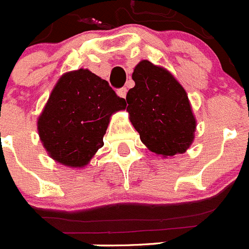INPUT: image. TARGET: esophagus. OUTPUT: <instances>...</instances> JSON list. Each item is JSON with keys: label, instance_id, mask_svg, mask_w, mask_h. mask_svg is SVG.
I'll list each match as a JSON object with an SVG mask.
<instances>
[{"label": "esophagus", "instance_id": "esophagus-1", "mask_svg": "<svg viewBox=\"0 0 249 249\" xmlns=\"http://www.w3.org/2000/svg\"><path fill=\"white\" fill-rule=\"evenodd\" d=\"M117 94H118V96H120V97L126 98V94H127V89H126V87H122V89H118Z\"/></svg>", "mask_w": 249, "mask_h": 249}]
</instances>
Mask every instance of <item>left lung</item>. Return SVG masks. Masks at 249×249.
<instances>
[{"label":"left lung","instance_id":"1","mask_svg":"<svg viewBox=\"0 0 249 249\" xmlns=\"http://www.w3.org/2000/svg\"><path fill=\"white\" fill-rule=\"evenodd\" d=\"M132 80L127 112L142 143L163 158L184 153L193 143L197 121L181 83L147 59L136 66Z\"/></svg>","mask_w":249,"mask_h":249}]
</instances>
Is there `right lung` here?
<instances>
[{
  "label": "right lung",
  "mask_w": 249,
  "mask_h": 249,
  "mask_svg": "<svg viewBox=\"0 0 249 249\" xmlns=\"http://www.w3.org/2000/svg\"><path fill=\"white\" fill-rule=\"evenodd\" d=\"M124 108V100L89 70L66 72L37 120L39 140L57 163L83 168L103 147L112 114Z\"/></svg>",
  "instance_id": "obj_1"
}]
</instances>
